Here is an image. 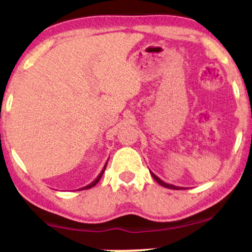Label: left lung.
I'll return each mask as SVG.
<instances>
[{"label":"left lung","instance_id":"left-lung-1","mask_svg":"<svg viewBox=\"0 0 252 252\" xmlns=\"http://www.w3.org/2000/svg\"><path fill=\"white\" fill-rule=\"evenodd\" d=\"M150 174H152V176H153V178L155 179V181L158 182V184H160L161 186L166 187V189H185L184 187H179V186H174V185H169V184H166V182L161 180V179L158 178V176H156V175H155L154 173H153V172H150Z\"/></svg>","mask_w":252,"mask_h":252}]
</instances>
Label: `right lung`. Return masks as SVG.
I'll return each instance as SVG.
<instances>
[{"label": "right lung", "mask_w": 252, "mask_h": 252, "mask_svg": "<svg viewBox=\"0 0 252 252\" xmlns=\"http://www.w3.org/2000/svg\"><path fill=\"white\" fill-rule=\"evenodd\" d=\"M106 164H108V162L105 163V166H104L103 170H102V172L99 173V175H98L97 178L94 179V181H92L91 184H89V185H88V186H85V187H82V189H92V187H94V186H96V185L98 184V181H99V180H100V178H102V175H103L104 170H105V168H106Z\"/></svg>", "instance_id": "add662e5"}]
</instances>
